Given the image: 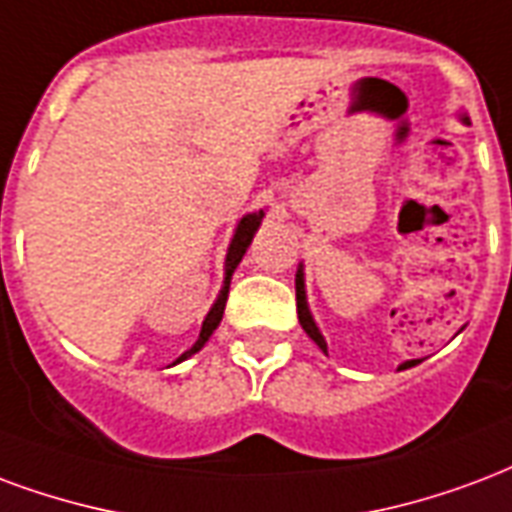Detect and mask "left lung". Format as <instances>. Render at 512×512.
I'll return each mask as SVG.
<instances>
[{
  "mask_svg": "<svg viewBox=\"0 0 512 512\" xmlns=\"http://www.w3.org/2000/svg\"><path fill=\"white\" fill-rule=\"evenodd\" d=\"M464 121H467V116H464ZM295 304H298V323H301V328H304L306 333H309V339H312L317 347L323 352H328V344H325L323 333H320V328L314 325V317L312 312H309V304H306V287H304V268H298V274H295ZM418 361H407L401 363L399 369H410V366H415Z\"/></svg>",
  "mask_w": 512,
  "mask_h": 512,
  "instance_id": "8db88e82",
  "label": "left lung"
}]
</instances>
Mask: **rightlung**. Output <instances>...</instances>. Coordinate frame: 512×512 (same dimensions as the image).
<instances>
[{"mask_svg":"<svg viewBox=\"0 0 512 512\" xmlns=\"http://www.w3.org/2000/svg\"><path fill=\"white\" fill-rule=\"evenodd\" d=\"M263 211H255V214H246L241 222H238L236 227V236H233V241H230V249H227V260H225V285H222V290H219V298L214 301V306H211V312L206 314V320H203V328H200V336L198 342L192 344V350H187L184 355H181L179 361L181 363L184 358H189V355H195V352L203 347V344L208 342V336L217 331L219 320H222V314H225V304H227V293H230V276H233V271L238 268V263H241V257L246 255V246L252 244V236L257 233V227H260V222H263Z\"/></svg>","mask_w":512,"mask_h":512,"instance_id":"obj_1","label":"right lung"}]
</instances>
